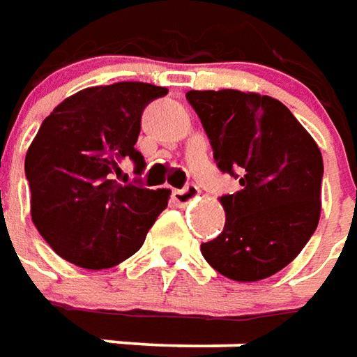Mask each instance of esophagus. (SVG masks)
Returning a JSON list of instances; mask_svg holds the SVG:
<instances>
[{"instance_id": "obj_1", "label": "esophagus", "mask_w": 357, "mask_h": 357, "mask_svg": "<svg viewBox=\"0 0 357 357\" xmlns=\"http://www.w3.org/2000/svg\"><path fill=\"white\" fill-rule=\"evenodd\" d=\"M201 195V191H199V187L197 185H185L183 189H174L172 191V201L179 206H185L191 201H195L197 197Z\"/></svg>"}]
</instances>
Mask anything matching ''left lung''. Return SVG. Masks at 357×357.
Wrapping results in <instances>:
<instances>
[{
  "mask_svg": "<svg viewBox=\"0 0 357 357\" xmlns=\"http://www.w3.org/2000/svg\"><path fill=\"white\" fill-rule=\"evenodd\" d=\"M222 172L241 189L220 197L226 224L201 245L214 271L257 282L290 265L321 216L323 156L282 102L257 92L189 91Z\"/></svg>",
  "mask_w": 357,
  "mask_h": 357,
  "instance_id": "8db88e82",
  "label": "left lung"
}]
</instances>
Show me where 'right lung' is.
<instances>
[{
  "mask_svg": "<svg viewBox=\"0 0 357 357\" xmlns=\"http://www.w3.org/2000/svg\"><path fill=\"white\" fill-rule=\"evenodd\" d=\"M168 89L149 83L91 86L69 96L42 121L26 151L31 214L61 259L89 271L119 265L137 253L170 189L123 183L121 164L144 158L135 149L141 114Z\"/></svg>",
  "mask_w": 357,
  "mask_h": 357,
  "instance_id": "obj_1",
  "label": "right lung"
}]
</instances>
